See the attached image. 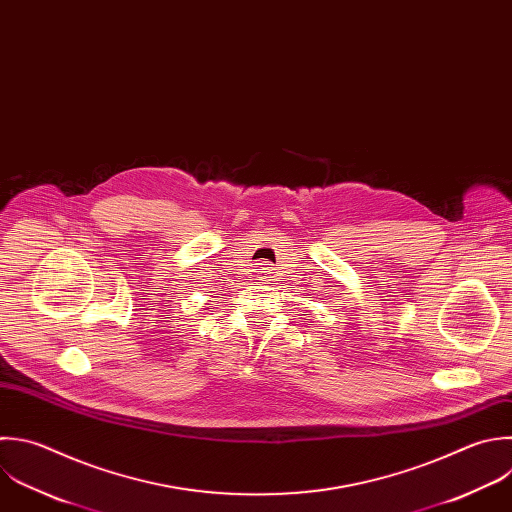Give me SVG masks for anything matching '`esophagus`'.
Wrapping results in <instances>:
<instances>
[{
  "mask_svg": "<svg viewBox=\"0 0 512 512\" xmlns=\"http://www.w3.org/2000/svg\"><path fill=\"white\" fill-rule=\"evenodd\" d=\"M262 270H264V272H266V270H268V268H262Z\"/></svg>",
  "mask_w": 512,
  "mask_h": 512,
  "instance_id": "34e87169",
  "label": "esophagus"
}]
</instances>
